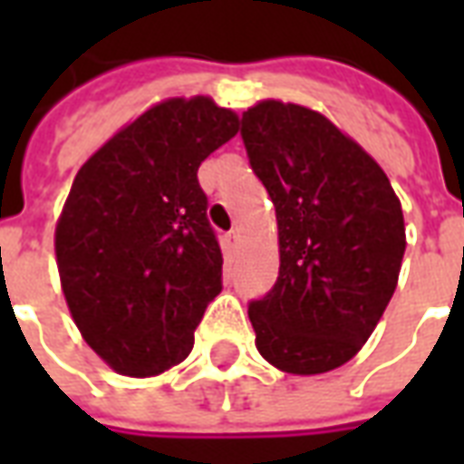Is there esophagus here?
I'll return each mask as SVG.
<instances>
[{
  "label": "esophagus",
  "mask_w": 464,
  "mask_h": 464,
  "mask_svg": "<svg viewBox=\"0 0 464 464\" xmlns=\"http://www.w3.org/2000/svg\"><path fill=\"white\" fill-rule=\"evenodd\" d=\"M226 248H228V253L238 251V248H241V236L236 231L228 233V236H226Z\"/></svg>",
  "instance_id": "1"
}]
</instances>
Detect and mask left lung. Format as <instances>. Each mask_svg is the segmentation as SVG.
<instances>
[{
  "label": "left lung",
  "instance_id": "1",
  "mask_svg": "<svg viewBox=\"0 0 464 464\" xmlns=\"http://www.w3.org/2000/svg\"><path fill=\"white\" fill-rule=\"evenodd\" d=\"M241 136L276 206L278 281L248 305L273 368L321 375L358 355L388 308L405 256L400 198L378 161L301 104L263 99Z\"/></svg>",
  "mask_w": 464,
  "mask_h": 464
}]
</instances>
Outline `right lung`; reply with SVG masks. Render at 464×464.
<instances>
[{
	"instance_id": "right-lung-1",
	"label": "right lung",
	"mask_w": 464,
	"mask_h": 464,
	"mask_svg": "<svg viewBox=\"0 0 464 464\" xmlns=\"http://www.w3.org/2000/svg\"><path fill=\"white\" fill-rule=\"evenodd\" d=\"M238 133L211 96H173L121 126L76 173L56 221L66 305L119 375L151 378L188 358L221 293L223 256L198 166Z\"/></svg>"
}]
</instances>
